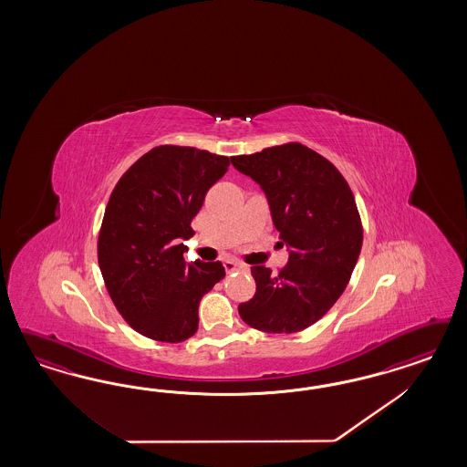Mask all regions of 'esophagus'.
<instances>
[{
    "label": "esophagus",
    "mask_w": 467,
    "mask_h": 467,
    "mask_svg": "<svg viewBox=\"0 0 467 467\" xmlns=\"http://www.w3.org/2000/svg\"><path fill=\"white\" fill-rule=\"evenodd\" d=\"M224 269L226 272H234V270H246V265L236 262V260H224Z\"/></svg>",
    "instance_id": "34e87169"
}]
</instances>
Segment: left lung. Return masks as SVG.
<instances>
[{"instance_id":"obj_1","label":"left lung","mask_w":467,"mask_h":467,"mask_svg":"<svg viewBox=\"0 0 467 467\" xmlns=\"http://www.w3.org/2000/svg\"><path fill=\"white\" fill-rule=\"evenodd\" d=\"M269 200L289 260L277 274L254 265V297L238 306L244 324L269 334H295L318 322L344 293L363 244L353 192L340 171L306 145L289 141L233 156Z\"/></svg>"}]
</instances>
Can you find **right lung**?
<instances>
[{"label": "right lung", "instance_id": "add662e5", "mask_svg": "<svg viewBox=\"0 0 467 467\" xmlns=\"http://www.w3.org/2000/svg\"><path fill=\"white\" fill-rule=\"evenodd\" d=\"M229 157L197 147L159 145L114 186L100 224L98 260L106 289L143 337L183 342L198 328V305L224 279L221 262L184 264L182 240Z\"/></svg>", "mask_w": 467, "mask_h": 467}]
</instances>
